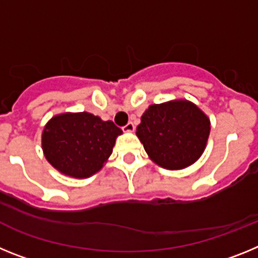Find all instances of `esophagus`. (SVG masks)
<instances>
[{
  "label": "esophagus",
  "instance_id": "esophagus-1",
  "mask_svg": "<svg viewBox=\"0 0 258 258\" xmlns=\"http://www.w3.org/2000/svg\"><path fill=\"white\" fill-rule=\"evenodd\" d=\"M134 129H136V126H134L133 122H127V124L122 127V131L126 132V133H132V132H134Z\"/></svg>",
  "mask_w": 258,
  "mask_h": 258
}]
</instances>
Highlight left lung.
<instances>
[{
    "label": "left lung",
    "instance_id": "8db88e82",
    "mask_svg": "<svg viewBox=\"0 0 258 258\" xmlns=\"http://www.w3.org/2000/svg\"><path fill=\"white\" fill-rule=\"evenodd\" d=\"M209 132L211 120L197 104L173 99L146 109L136 134L155 164L181 170L199 160Z\"/></svg>",
    "mask_w": 258,
    "mask_h": 258
}]
</instances>
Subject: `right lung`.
<instances>
[{
    "label": "right lung",
    "mask_w": 258,
    "mask_h": 258,
    "mask_svg": "<svg viewBox=\"0 0 258 258\" xmlns=\"http://www.w3.org/2000/svg\"><path fill=\"white\" fill-rule=\"evenodd\" d=\"M122 131L90 112L52 116L44 126L41 145L46 160L61 174L89 178L103 168Z\"/></svg>",
    "instance_id": "1"
}]
</instances>
